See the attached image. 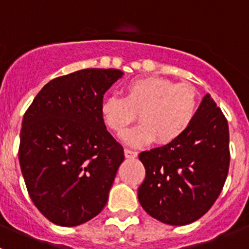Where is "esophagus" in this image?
<instances>
[{
	"instance_id": "esophagus-1",
	"label": "esophagus",
	"mask_w": 249,
	"mask_h": 249,
	"mask_svg": "<svg viewBox=\"0 0 249 249\" xmlns=\"http://www.w3.org/2000/svg\"><path fill=\"white\" fill-rule=\"evenodd\" d=\"M137 152L136 151H132V149H128L126 148L124 149V156H126V158H136L137 157Z\"/></svg>"
}]
</instances>
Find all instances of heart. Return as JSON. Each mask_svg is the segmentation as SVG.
Instances as JSON below:
<instances>
[{"label":"heart","instance_id":"heart-1","mask_svg":"<svg viewBox=\"0 0 249 249\" xmlns=\"http://www.w3.org/2000/svg\"><path fill=\"white\" fill-rule=\"evenodd\" d=\"M198 109V93L190 83H176L163 77L137 78L124 86V97L111 94L103 100L101 113L114 135H123L140 116L141 124L123 140L144 146L156 140L171 144L188 131Z\"/></svg>","mask_w":249,"mask_h":249}]
</instances>
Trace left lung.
Returning a JSON list of instances; mask_svg holds the SVG:
<instances>
[{
    "label": "left lung",
    "mask_w": 249,
    "mask_h": 249,
    "mask_svg": "<svg viewBox=\"0 0 249 249\" xmlns=\"http://www.w3.org/2000/svg\"><path fill=\"white\" fill-rule=\"evenodd\" d=\"M138 157L146 168V178L138 188L143 210L171 226L192 223L208 212L227 178V120L211 94H206L179 140L141 152Z\"/></svg>",
    "instance_id": "left-lung-1"
}]
</instances>
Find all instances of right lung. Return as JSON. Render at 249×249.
Returning <instances> with one entry per match:
<instances>
[{
	"label": "right lung",
	"instance_id": "add662e5",
	"mask_svg": "<svg viewBox=\"0 0 249 249\" xmlns=\"http://www.w3.org/2000/svg\"><path fill=\"white\" fill-rule=\"evenodd\" d=\"M123 72L86 68L50 81L22 120L18 160L28 195L52 223L74 227L103 210L123 147L103 122V94Z\"/></svg>",
	"mask_w": 249,
	"mask_h": 249
}]
</instances>
